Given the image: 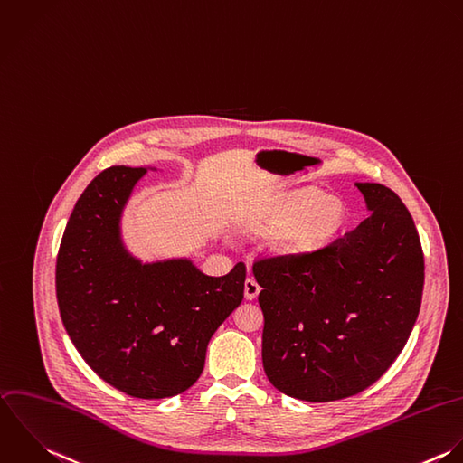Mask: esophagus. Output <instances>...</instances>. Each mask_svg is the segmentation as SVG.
Returning a JSON list of instances; mask_svg holds the SVG:
<instances>
[{"label": "esophagus", "instance_id": "34e87169", "mask_svg": "<svg viewBox=\"0 0 463 463\" xmlns=\"http://www.w3.org/2000/svg\"><path fill=\"white\" fill-rule=\"evenodd\" d=\"M259 293H260V286L257 284V280L255 279H246V282H244V297H246V300H255L257 297H259Z\"/></svg>", "mask_w": 463, "mask_h": 463}]
</instances>
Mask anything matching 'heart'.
Wrapping results in <instances>:
<instances>
[{"mask_svg": "<svg viewBox=\"0 0 463 463\" xmlns=\"http://www.w3.org/2000/svg\"><path fill=\"white\" fill-rule=\"evenodd\" d=\"M345 204L319 190H306L279 199L257 219L264 232L286 230L280 246L289 253H308L325 246L345 224Z\"/></svg>", "mask_w": 463, "mask_h": 463, "instance_id": "1", "label": "heart"}]
</instances>
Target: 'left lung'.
I'll list each match as a JSON object with an SVG mask.
<instances>
[{"mask_svg": "<svg viewBox=\"0 0 463 463\" xmlns=\"http://www.w3.org/2000/svg\"><path fill=\"white\" fill-rule=\"evenodd\" d=\"M355 186L372 212L355 230L253 264L266 375L308 402L372 386L402 352L422 302L424 253L408 208L384 184Z\"/></svg>", "mask_w": 463, "mask_h": 463, "instance_id": "left-lung-1", "label": "left lung"}]
</instances>
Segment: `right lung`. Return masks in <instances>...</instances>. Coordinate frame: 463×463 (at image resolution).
<instances>
[{
    "label": "right lung",
    "mask_w": 463,
    "mask_h": 463,
    "mask_svg": "<svg viewBox=\"0 0 463 463\" xmlns=\"http://www.w3.org/2000/svg\"><path fill=\"white\" fill-rule=\"evenodd\" d=\"M146 172L109 166L88 184L59 246L55 289L64 328L90 368L131 397L163 399L199 379L210 337L244 298L246 266L208 277L183 259H133L120 215Z\"/></svg>",
    "instance_id": "1"
}]
</instances>
